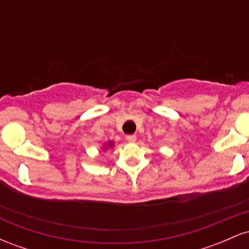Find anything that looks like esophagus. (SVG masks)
<instances>
[{
	"label": "esophagus",
	"instance_id": "34e87169",
	"mask_svg": "<svg viewBox=\"0 0 249 249\" xmlns=\"http://www.w3.org/2000/svg\"><path fill=\"white\" fill-rule=\"evenodd\" d=\"M136 139H137L136 134H127V136H126V141L130 142H136Z\"/></svg>",
	"mask_w": 249,
	"mask_h": 249
}]
</instances>
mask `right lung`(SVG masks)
Returning a JSON list of instances; mask_svg holds the SVG:
<instances>
[{"label": "right lung", "mask_w": 249, "mask_h": 249, "mask_svg": "<svg viewBox=\"0 0 249 249\" xmlns=\"http://www.w3.org/2000/svg\"><path fill=\"white\" fill-rule=\"evenodd\" d=\"M112 145H113V142H108V146H112Z\"/></svg>", "instance_id": "right-lung-1"}]
</instances>
